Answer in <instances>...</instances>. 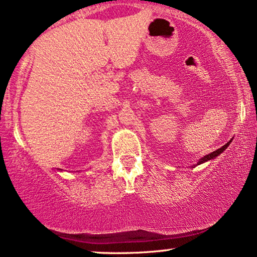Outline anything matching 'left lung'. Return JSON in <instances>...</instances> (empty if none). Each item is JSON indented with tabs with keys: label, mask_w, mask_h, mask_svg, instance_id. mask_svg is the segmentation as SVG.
<instances>
[{
	"label": "left lung",
	"mask_w": 257,
	"mask_h": 257,
	"mask_svg": "<svg viewBox=\"0 0 257 257\" xmlns=\"http://www.w3.org/2000/svg\"><path fill=\"white\" fill-rule=\"evenodd\" d=\"M229 143H231V141H229ZM229 143H227L226 145H223L222 147H220V149H217L216 151H214V152L209 153V155L204 156V157H203V158L200 159V161L198 162V163H197V166H198V164H202V163H204V162H206V161H210V159H214L215 157H217V156H219L220 153H222L223 151H225V150L227 149V146L229 145Z\"/></svg>",
	"instance_id": "obj_1"
}]
</instances>
